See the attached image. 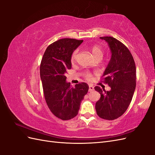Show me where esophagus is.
<instances>
[{
    "label": "esophagus",
    "mask_w": 155,
    "mask_h": 155,
    "mask_svg": "<svg viewBox=\"0 0 155 155\" xmlns=\"http://www.w3.org/2000/svg\"><path fill=\"white\" fill-rule=\"evenodd\" d=\"M94 87L92 85H89V88H88V91L89 92H92L94 91Z\"/></svg>",
    "instance_id": "esophagus-1"
}]
</instances>
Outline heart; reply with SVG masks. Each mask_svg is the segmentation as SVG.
Instances as JSON below:
<instances>
[{"label": "heart", "instance_id": "obj_1", "mask_svg": "<svg viewBox=\"0 0 155 155\" xmlns=\"http://www.w3.org/2000/svg\"><path fill=\"white\" fill-rule=\"evenodd\" d=\"M91 52L92 54L93 55V57L94 58H96L97 57H101L103 55H104V50L101 48V46H98V45H94L91 48ZM78 51L77 50H74L73 51V53L72 54L71 56V61H74L77 58V56H78ZM86 77L88 79H90L91 78V75L90 74H86Z\"/></svg>", "mask_w": 155, "mask_h": 155}]
</instances>
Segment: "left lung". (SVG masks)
Segmentation results:
<instances>
[{"instance_id": "left-lung-1", "label": "left lung", "mask_w": 155, "mask_h": 155, "mask_svg": "<svg viewBox=\"0 0 155 155\" xmlns=\"http://www.w3.org/2000/svg\"><path fill=\"white\" fill-rule=\"evenodd\" d=\"M109 46L111 58L103 75L104 81L110 87L105 91L98 86L94 89L100 94L96 103L97 114L101 118L113 120L127 109L136 88V66L129 49L112 37H101Z\"/></svg>"}]
</instances>
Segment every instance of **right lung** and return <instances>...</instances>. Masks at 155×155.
<instances>
[{
	"instance_id": "right-lung-1",
	"label": "right lung",
	"mask_w": 155,
	"mask_h": 155,
	"mask_svg": "<svg viewBox=\"0 0 155 155\" xmlns=\"http://www.w3.org/2000/svg\"><path fill=\"white\" fill-rule=\"evenodd\" d=\"M83 40L64 38L50 45L40 66L44 96L50 111L58 118L70 120L78 114L81 101L88 91L86 83L70 85L64 76L72 68L73 51Z\"/></svg>"
}]
</instances>
